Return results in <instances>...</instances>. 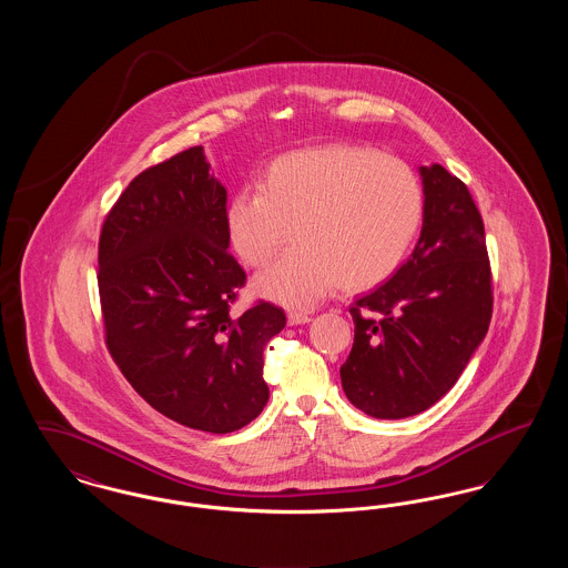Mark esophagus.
Here are the masks:
<instances>
[{"label": "esophagus", "instance_id": "obj_1", "mask_svg": "<svg viewBox=\"0 0 568 568\" xmlns=\"http://www.w3.org/2000/svg\"><path fill=\"white\" fill-rule=\"evenodd\" d=\"M311 322V317L306 315V313H297V311H292L290 315H287V324L290 325H304Z\"/></svg>", "mask_w": 568, "mask_h": 568}]
</instances>
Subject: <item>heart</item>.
Here are the masks:
<instances>
[{
  "instance_id": "1",
  "label": "heart",
  "mask_w": 568,
  "mask_h": 568,
  "mask_svg": "<svg viewBox=\"0 0 568 568\" xmlns=\"http://www.w3.org/2000/svg\"><path fill=\"white\" fill-rule=\"evenodd\" d=\"M225 232L244 264L266 266L255 292L292 308H311L341 285L371 290L405 262L424 219V191L408 163L368 146L329 144L268 163L260 187L236 191Z\"/></svg>"
}]
</instances>
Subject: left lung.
<instances>
[{"label": "left lung", "instance_id": "1", "mask_svg": "<svg viewBox=\"0 0 568 568\" xmlns=\"http://www.w3.org/2000/svg\"><path fill=\"white\" fill-rule=\"evenodd\" d=\"M424 223L410 257L349 308L355 338L341 366L353 406L403 419L438 403L486 338L491 274L484 221L458 176L419 165Z\"/></svg>", "mask_w": 568, "mask_h": 568}]
</instances>
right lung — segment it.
Listing matches in <instances>:
<instances>
[{
	"label": "right lung",
	"instance_id": "right-lung-1",
	"mask_svg": "<svg viewBox=\"0 0 568 568\" xmlns=\"http://www.w3.org/2000/svg\"><path fill=\"white\" fill-rule=\"evenodd\" d=\"M225 187L202 146L158 163L128 185L100 236L98 285L106 345L135 392L202 433L253 422L268 403L264 349L283 308L236 315L244 285L227 253Z\"/></svg>",
	"mask_w": 568,
	"mask_h": 568
}]
</instances>
